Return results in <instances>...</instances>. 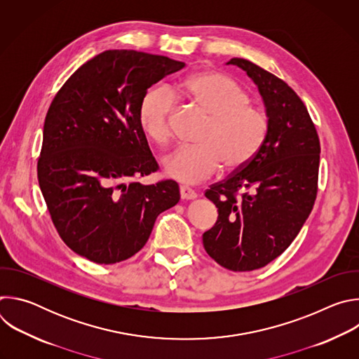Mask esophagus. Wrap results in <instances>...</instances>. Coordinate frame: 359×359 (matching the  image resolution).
I'll list each match as a JSON object with an SVG mask.
<instances>
[{
  "label": "esophagus",
  "instance_id": "esophagus-1",
  "mask_svg": "<svg viewBox=\"0 0 359 359\" xmlns=\"http://www.w3.org/2000/svg\"><path fill=\"white\" fill-rule=\"evenodd\" d=\"M180 197L183 200H194L197 197V193L187 186H180Z\"/></svg>",
  "mask_w": 359,
  "mask_h": 359
}]
</instances>
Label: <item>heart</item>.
<instances>
[{
	"instance_id": "1",
	"label": "heart",
	"mask_w": 359,
	"mask_h": 359,
	"mask_svg": "<svg viewBox=\"0 0 359 359\" xmlns=\"http://www.w3.org/2000/svg\"><path fill=\"white\" fill-rule=\"evenodd\" d=\"M208 116L197 140L163 158L168 176L193 184L210 177L222 165L237 170L248 165L269 135V116L250 105V93L238 82L220 72H200L177 89ZM175 96L163 86L150 88L140 99L137 118L144 135L158 144L168 143Z\"/></svg>"
}]
</instances>
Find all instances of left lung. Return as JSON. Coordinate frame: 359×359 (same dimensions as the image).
Returning a JSON list of instances; mask_svg holds the SVG:
<instances>
[{"label": "left lung", "mask_w": 359, "mask_h": 359, "mask_svg": "<svg viewBox=\"0 0 359 359\" xmlns=\"http://www.w3.org/2000/svg\"><path fill=\"white\" fill-rule=\"evenodd\" d=\"M227 65H237L257 85L270 128L248 165L204 193L219 217L203 234V245L222 267L252 271L283 254L309 219L321 147L309 111L283 79L243 58Z\"/></svg>", "instance_id": "1"}]
</instances>
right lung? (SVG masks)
Listing matches in <instances>:
<instances>
[{
  "label": "right lung",
  "instance_id": "add662e5",
  "mask_svg": "<svg viewBox=\"0 0 359 359\" xmlns=\"http://www.w3.org/2000/svg\"><path fill=\"white\" fill-rule=\"evenodd\" d=\"M184 62L132 49L105 50L55 95L45 123L38 182L64 243L96 263L128 260L158 216L180 200L179 184L144 186L158 170L137 111L144 92Z\"/></svg>",
  "mask_w": 359,
  "mask_h": 359
}]
</instances>
